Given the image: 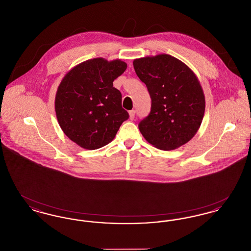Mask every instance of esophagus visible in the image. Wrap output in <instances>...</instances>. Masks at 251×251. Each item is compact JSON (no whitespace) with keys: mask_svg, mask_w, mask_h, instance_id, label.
Returning a JSON list of instances; mask_svg holds the SVG:
<instances>
[{"mask_svg":"<svg viewBox=\"0 0 251 251\" xmlns=\"http://www.w3.org/2000/svg\"><path fill=\"white\" fill-rule=\"evenodd\" d=\"M129 116H130V120H133L134 119V116H135V111L134 110H131L129 112Z\"/></svg>","mask_w":251,"mask_h":251,"instance_id":"obj_1","label":"esophagus"}]
</instances>
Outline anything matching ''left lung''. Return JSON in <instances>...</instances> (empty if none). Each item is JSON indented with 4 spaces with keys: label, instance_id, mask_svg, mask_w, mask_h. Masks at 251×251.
Wrapping results in <instances>:
<instances>
[{
    "label": "left lung",
    "instance_id": "1",
    "mask_svg": "<svg viewBox=\"0 0 251 251\" xmlns=\"http://www.w3.org/2000/svg\"><path fill=\"white\" fill-rule=\"evenodd\" d=\"M133 68L151 99V113L138 124L145 139L163 151L190 141L205 111V97L196 74L169 54L134 59Z\"/></svg>",
    "mask_w": 251,
    "mask_h": 251
}]
</instances>
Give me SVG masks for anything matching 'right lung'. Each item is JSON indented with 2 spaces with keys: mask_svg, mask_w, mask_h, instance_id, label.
Listing matches in <instances>:
<instances>
[{
  "mask_svg": "<svg viewBox=\"0 0 251 251\" xmlns=\"http://www.w3.org/2000/svg\"><path fill=\"white\" fill-rule=\"evenodd\" d=\"M127 69L121 60H87L74 67L60 83L55 113L60 127L74 143L97 150L110 143L129 114L113 82Z\"/></svg>",
  "mask_w": 251,
  "mask_h": 251,
  "instance_id": "add662e5",
  "label": "right lung"
}]
</instances>
